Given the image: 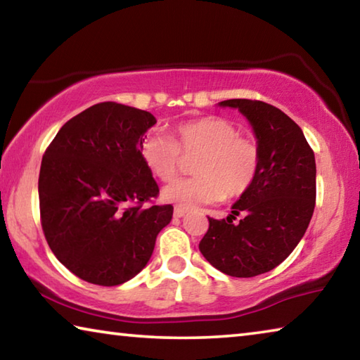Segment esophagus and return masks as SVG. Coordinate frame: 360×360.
Returning a JSON list of instances; mask_svg holds the SVG:
<instances>
[{"mask_svg":"<svg viewBox=\"0 0 360 360\" xmlns=\"http://www.w3.org/2000/svg\"><path fill=\"white\" fill-rule=\"evenodd\" d=\"M186 212H187L186 208H179V206H176L173 214H174V217H182V216H186Z\"/></svg>","mask_w":360,"mask_h":360,"instance_id":"esophagus-1","label":"esophagus"}]
</instances>
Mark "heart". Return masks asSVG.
Returning <instances> with one entry per match:
<instances>
[{
  "label": "heart",
  "instance_id": "obj_1",
  "mask_svg": "<svg viewBox=\"0 0 360 360\" xmlns=\"http://www.w3.org/2000/svg\"><path fill=\"white\" fill-rule=\"evenodd\" d=\"M182 154L198 155L193 178L178 179L163 188V200L179 208L235 198L246 193L257 178L260 150L252 139L240 136V130L222 117H203L182 122L174 129V139L152 130L141 141V157L157 179L176 178Z\"/></svg>",
  "mask_w": 360,
  "mask_h": 360
}]
</instances>
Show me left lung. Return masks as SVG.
I'll return each mask as SVG.
<instances>
[{
    "instance_id": "obj_1",
    "label": "left lung",
    "mask_w": 360,
    "mask_h": 360,
    "mask_svg": "<svg viewBox=\"0 0 360 360\" xmlns=\"http://www.w3.org/2000/svg\"><path fill=\"white\" fill-rule=\"evenodd\" d=\"M251 122L260 150L257 178L227 219L208 217L200 252L229 276L252 278L289 257L311 221L316 205L314 152L281 109L259 100H225ZM245 214L240 223L236 215Z\"/></svg>"
}]
</instances>
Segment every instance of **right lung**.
<instances>
[{"mask_svg": "<svg viewBox=\"0 0 360 360\" xmlns=\"http://www.w3.org/2000/svg\"><path fill=\"white\" fill-rule=\"evenodd\" d=\"M148 111L105 101L75 115L49 144L38 181L49 248L77 278L117 285L148 264L172 205H144L158 186L141 157Z\"/></svg>", "mask_w": 360, "mask_h": 360, "instance_id": "1", "label": "right lung"}]
</instances>
